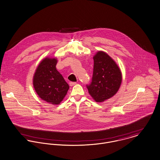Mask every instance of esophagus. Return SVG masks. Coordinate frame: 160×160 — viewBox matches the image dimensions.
Segmentation results:
<instances>
[{
    "mask_svg": "<svg viewBox=\"0 0 160 160\" xmlns=\"http://www.w3.org/2000/svg\"><path fill=\"white\" fill-rule=\"evenodd\" d=\"M69 84H70V86H74V85L76 84V82H70Z\"/></svg>",
    "mask_w": 160,
    "mask_h": 160,
    "instance_id": "obj_1",
    "label": "esophagus"
}]
</instances>
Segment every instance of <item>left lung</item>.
Segmentation results:
<instances>
[{"mask_svg":"<svg viewBox=\"0 0 160 160\" xmlns=\"http://www.w3.org/2000/svg\"><path fill=\"white\" fill-rule=\"evenodd\" d=\"M93 62L92 81L86 86L96 102H104L116 93L122 82V73L113 59L104 52L98 51Z\"/></svg>","mask_w":160,"mask_h":160,"instance_id":"left-lung-1","label":"left lung"}]
</instances>
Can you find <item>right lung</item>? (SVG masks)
Masks as SVG:
<instances>
[{"mask_svg": "<svg viewBox=\"0 0 160 160\" xmlns=\"http://www.w3.org/2000/svg\"><path fill=\"white\" fill-rule=\"evenodd\" d=\"M56 58H45L39 64L33 84L38 95L44 101L58 104L67 95L69 86L56 69Z\"/></svg>", "mask_w": 160, "mask_h": 160, "instance_id": "1", "label": "right lung"}]
</instances>
